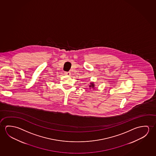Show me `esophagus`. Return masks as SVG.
Here are the masks:
<instances>
[{
    "mask_svg": "<svg viewBox=\"0 0 156 156\" xmlns=\"http://www.w3.org/2000/svg\"><path fill=\"white\" fill-rule=\"evenodd\" d=\"M70 72H64V74L66 75H67V76H70Z\"/></svg>",
    "mask_w": 156,
    "mask_h": 156,
    "instance_id": "34e87169",
    "label": "esophagus"
}]
</instances>
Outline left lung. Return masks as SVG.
Wrapping results in <instances>:
<instances>
[{"label": "left lung", "mask_w": 156, "mask_h": 156, "mask_svg": "<svg viewBox=\"0 0 156 156\" xmlns=\"http://www.w3.org/2000/svg\"><path fill=\"white\" fill-rule=\"evenodd\" d=\"M95 84H94V82H90V83L89 84V90H93V89H95Z\"/></svg>", "instance_id": "8db88e82"}]
</instances>
